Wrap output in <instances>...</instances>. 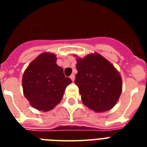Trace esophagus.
<instances>
[{
    "mask_svg": "<svg viewBox=\"0 0 147 147\" xmlns=\"http://www.w3.org/2000/svg\"><path fill=\"white\" fill-rule=\"evenodd\" d=\"M75 78H76V76H75V75H74V74H71V76H70V78H71L72 82H74V80H75Z\"/></svg>",
    "mask_w": 147,
    "mask_h": 147,
    "instance_id": "34e87169",
    "label": "esophagus"
}]
</instances>
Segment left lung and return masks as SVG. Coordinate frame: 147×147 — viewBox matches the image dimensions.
<instances>
[{"label": "left lung", "mask_w": 147, "mask_h": 147, "mask_svg": "<svg viewBox=\"0 0 147 147\" xmlns=\"http://www.w3.org/2000/svg\"><path fill=\"white\" fill-rule=\"evenodd\" d=\"M75 83L84 105L96 112L111 109L122 91L121 76L113 65L98 53L78 59Z\"/></svg>", "instance_id": "obj_1"}]
</instances>
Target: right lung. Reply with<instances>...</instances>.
<instances>
[{
  "label": "right lung",
  "instance_id": "add662e5",
  "mask_svg": "<svg viewBox=\"0 0 147 147\" xmlns=\"http://www.w3.org/2000/svg\"><path fill=\"white\" fill-rule=\"evenodd\" d=\"M71 82L53 53H42L29 65L23 76L24 96L32 107L50 111L62 100L65 89Z\"/></svg>",
  "mask_w": 147,
  "mask_h": 147
}]
</instances>
